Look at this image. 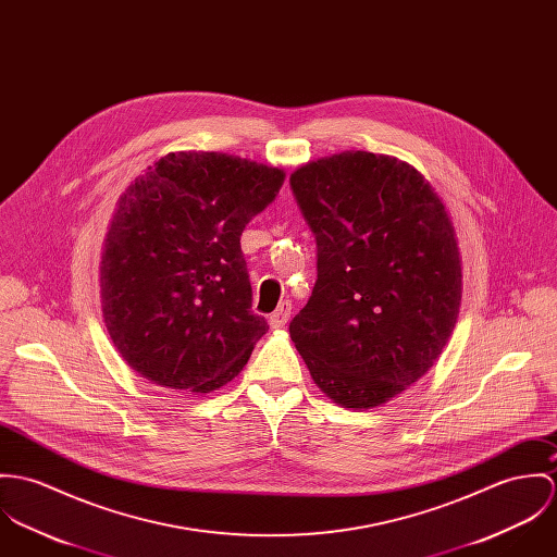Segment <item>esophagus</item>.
Returning <instances> with one entry per match:
<instances>
[{"instance_id": "obj_1", "label": "esophagus", "mask_w": 557, "mask_h": 557, "mask_svg": "<svg viewBox=\"0 0 557 557\" xmlns=\"http://www.w3.org/2000/svg\"><path fill=\"white\" fill-rule=\"evenodd\" d=\"M290 311H293L290 301H282V304H280V308L275 309V311L269 315V324H271L273 329H282V326L288 322Z\"/></svg>"}]
</instances>
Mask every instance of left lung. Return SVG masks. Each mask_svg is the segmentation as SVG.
Listing matches in <instances>:
<instances>
[{"label":"left lung","instance_id":"8db88e82","mask_svg":"<svg viewBox=\"0 0 557 557\" xmlns=\"http://www.w3.org/2000/svg\"><path fill=\"white\" fill-rule=\"evenodd\" d=\"M315 235L318 280L290 337L318 388L368 410L442 355L461 306L450 215L408 162L370 151L320 158L290 175Z\"/></svg>","mask_w":557,"mask_h":557}]
</instances>
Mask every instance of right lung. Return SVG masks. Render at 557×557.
Returning a JSON list of instances; mask_svg holds the SVG:
<instances>
[{"mask_svg": "<svg viewBox=\"0 0 557 557\" xmlns=\"http://www.w3.org/2000/svg\"><path fill=\"white\" fill-rule=\"evenodd\" d=\"M284 171L218 151H177L117 200L100 299L125 363L158 386L211 393L231 382L269 324L251 311L242 233Z\"/></svg>", "mask_w": 557, "mask_h": 557, "instance_id": "obj_1", "label": "right lung"}]
</instances>
